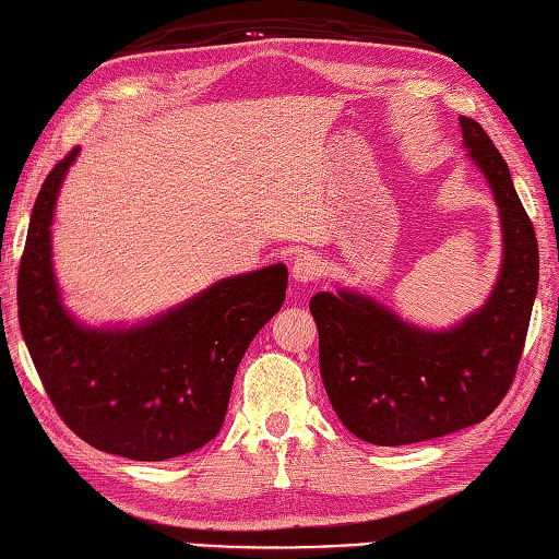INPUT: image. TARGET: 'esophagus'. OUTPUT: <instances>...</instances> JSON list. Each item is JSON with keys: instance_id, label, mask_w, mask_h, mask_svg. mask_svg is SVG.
Returning a JSON list of instances; mask_svg holds the SVG:
<instances>
[{"instance_id": "1", "label": "esophagus", "mask_w": 559, "mask_h": 559, "mask_svg": "<svg viewBox=\"0 0 559 559\" xmlns=\"http://www.w3.org/2000/svg\"><path fill=\"white\" fill-rule=\"evenodd\" d=\"M320 275V260L313 253H301L294 258L292 263V280L296 284H308L318 280Z\"/></svg>"}]
</instances>
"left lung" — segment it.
Returning <instances> with one entry per match:
<instances>
[{"label": "left lung", "mask_w": 559, "mask_h": 559, "mask_svg": "<svg viewBox=\"0 0 559 559\" xmlns=\"http://www.w3.org/2000/svg\"><path fill=\"white\" fill-rule=\"evenodd\" d=\"M459 127L500 215L502 260L488 299L440 330L416 325L361 289L311 299L334 414L380 448L450 436L490 416L514 380L538 294L536 231L510 167L478 121L459 117Z\"/></svg>", "instance_id": "1"}]
</instances>
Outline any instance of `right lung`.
Returning a JSON list of instances; mask_svg holds the SVG:
<instances>
[{
  "label": "right lung",
  "instance_id": "add662e5",
  "mask_svg": "<svg viewBox=\"0 0 559 559\" xmlns=\"http://www.w3.org/2000/svg\"><path fill=\"white\" fill-rule=\"evenodd\" d=\"M76 159L73 151L37 193L19 270V322L37 376L97 450L133 462L201 450L225 424L248 344L284 304L287 265L217 280L131 325H91L67 308L52 255L57 198Z\"/></svg>",
  "mask_w": 559,
  "mask_h": 559
}]
</instances>
